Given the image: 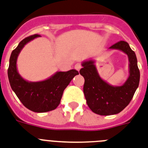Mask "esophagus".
Instances as JSON below:
<instances>
[{"instance_id":"esophagus-1","label":"esophagus","mask_w":148,"mask_h":148,"mask_svg":"<svg viewBox=\"0 0 148 148\" xmlns=\"http://www.w3.org/2000/svg\"><path fill=\"white\" fill-rule=\"evenodd\" d=\"M81 68H82V65H81V64L80 63H77L76 64L74 65V68H75L77 71H80V69Z\"/></svg>"}]
</instances>
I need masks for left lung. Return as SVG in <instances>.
Here are the masks:
<instances>
[{
    "instance_id": "8db88e82",
    "label": "left lung",
    "mask_w": 148,
    "mask_h": 148,
    "mask_svg": "<svg viewBox=\"0 0 148 148\" xmlns=\"http://www.w3.org/2000/svg\"><path fill=\"white\" fill-rule=\"evenodd\" d=\"M110 49L121 50L128 55L129 77L122 86H112L99 77L94 61L82 63L80 74L84 77V93L89 108L100 116L119 113L129 104L140 81V71L136 55L128 42L119 41L109 47Z\"/></svg>"
}]
</instances>
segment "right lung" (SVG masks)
<instances>
[{
  "label": "right lung",
  "instance_id": "right-lung-1",
  "mask_svg": "<svg viewBox=\"0 0 148 148\" xmlns=\"http://www.w3.org/2000/svg\"><path fill=\"white\" fill-rule=\"evenodd\" d=\"M39 36V35L35 34L26 37L12 51L8 74L12 90L24 106L35 112H45L58 107L64 89L79 73L72 69L66 72H56L49 79L39 82L24 80L16 69L18 55L26 43Z\"/></svg>",
  "mask_w": 148,
  "mask_h": 148
}]
</instances>
